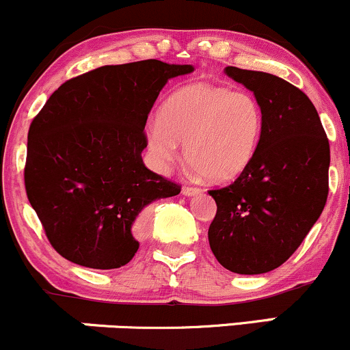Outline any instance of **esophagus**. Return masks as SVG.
<instances>
[{
	"label": "esophagus",
	"instance_id": "esophagus-1",
	"mask_svg": "<svg viewBox=\"0 0 350 350\" xmlns=\"http://www.w3.org/2000/svg\"><path fill=\"white\" fill-rule=\"evenodd\" d=\"M198 194H200L199 187H191V186L183 187V196H186V198H192V196H198Z\"/></svg>",
	"mask_w": 350,
	"mask_h": 350
}]
</instances>
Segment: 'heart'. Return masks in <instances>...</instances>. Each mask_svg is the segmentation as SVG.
<instances>
[{"label":"heart","instance_id":"b5f03b06","mask_svg":"<svg viewBox=\"0 0 350 350\" xmlns=\"http://www.w3.org/2000/svg\"><path fill=\"white\" fill-rule=\"evenodd\" d=\"M262 108L247 92L214 83H192L167 97L144 139L152 166L167 172L184 156L198 176L214 183L239 178L250 166L262 138Z\"/></svg>","mask_w":350,"mask_h":350}]
</instances>
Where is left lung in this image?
<instances>
[{
    "label": "left lung",
    "mask_w": 350,
    "mask_h": 350,
    "mask_svg": "<svg viewBox=\"0 0 350 350\" xmlns=\"http://www.w3.org/2000/svg\"><path fill=\"white\" fill-rule=\"evenodd\" d=\"M262 108V138L250 166L230 186L208 191L217 214L208 243L217 262L260 275L296 252L326 206L329 142L306 94L267 72L227 67Z\"/></svg>",
    "instance_id": "8db88e82"
}]
</instances>
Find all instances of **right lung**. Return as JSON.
Returning a JSON list of instances; mask_svg holds the SVG:
<instances>
[{
  "label": "right lung",
  "instance_id": "obj_1",
  "mask_svg": "<svg viewBox=\"0 0 350 350\" xmlns=\"http://www.w3.org/2000/svg\"><path fill=\"white\" fill-rule=\"evenodd\" d=\"M194 67L150 59L67 80L27 135V199L59 255L111 270L138 252L133 224L180 186L144 166V124L167 80Z\"/></svg>",
  "mask_w": 350,
  "mask_h": 350
}]
</instances>
